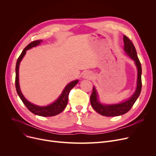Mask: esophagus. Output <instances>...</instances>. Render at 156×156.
<instances>
[{"label":"esophagus","mask_w":156,"mask_h":156,"mask_svg":"<svg viewBox=\"0 0 156 156\" xmlns=\"http://www.w3.org/2000/svg\"><path fill=\"white\" fill-rule=\"evenodd\" d=\"M92 77H93V74L91 71H85L83 75V78H85V79H90Z\"/></svg>","instance_id":"1"}]
</instances>
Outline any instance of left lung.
Wrapping results in <instances>:
<instances>
[{
    "label": "left lung",
    "mask_w": 156,
    "mask_h": 156,
    "mask_svg": "<svg viewBox=\"0 0 156 156\" xmlns=\"http://www.w3.org/2000/svg\"><path fill=\"white\" fill-rule=\"evenodd\" d=\"M124 41V51L126 55L131 59L134 61L137 68V81L136 87L134 94L131 96L128 99L122 101L118 104H102L98 97V92L95 87H93V91L90 96V103L93 109L99 114L104 116H121L128 112L137 100L142 90V66L140 61H139L136 49L133 43L127 37L123 36Z\"/></svg>",
    "instance_id": "obj_1"
}]
</instances>
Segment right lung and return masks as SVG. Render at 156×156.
Listing matches in <instances>:
<instances>
[{
	"label": "right lung",
	"mask_w": 156,
	"mask_h": 156,
	"mask_svg": "<svg viewBox=\"0 0 156 156\" xmlns=\"http://www.w3.org/2000/svg\"><path fill=\"white\" fill-rule=\"evenodd\" d=\"M43 41L42 40H38L34 41V42L29 44L25 48L23 49L21 55L18 57V59L16 62V80H15V85L16 92H17L23 104L26 105V107L28 109L31 111L32 113H34L36 115L44 116V117H49V116H54L61 113L66 107L68 102V95L71 90L75 87L78 83V80H74L71 82L69 83L62 90V93L59 95V97L52 104H49L46 106H40L33 104L29 101H28L26 98L23 95L19 83V68L21 61H22L24 56L27 53V51L29 49L35 47L37 45H39Z\"/></svg>",
	"instance_id": "1"
}]
</instances>
